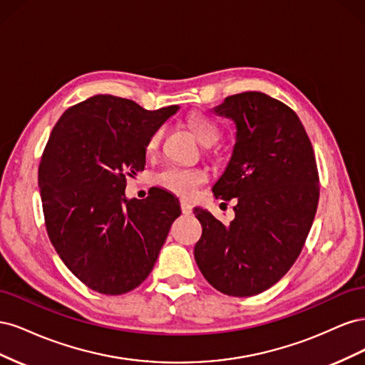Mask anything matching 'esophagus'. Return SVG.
Listing matches in <instances>:
<instances>
[{"mask_svg":"<svg viewBox=\"0 0 365 365\" xmlns=\"http://www.w3.org/2000/svg\"><path fill=\"white\" fill-rule=\"evenodd\" d=\"M180 205H181V212H182V215H190V213H192V210H193V205H192V204H190L189 201H185V200H181Z\"/></svg>","mask_w":365,"mask_h":365,"instance_id":"1","label":"esophagus"}]
</instances>
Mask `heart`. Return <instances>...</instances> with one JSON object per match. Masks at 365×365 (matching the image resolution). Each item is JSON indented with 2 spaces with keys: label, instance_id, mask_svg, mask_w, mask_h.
<instances>
[{
  "label": "heart",
  "instance_id": "1",
  "mask_svg": "<svg viewBox=\"0 0 365 365\" xmlns=\"http://www.w3.org/2000/svg\"><path fill=\"white\" fill-rule=\"evenodd\" d=\"M187 125L190 126L193 134L197 137L202 145L210 146L215 145V143L220 137V128L215 120L204 114H193L187 118ZM164 129L160 126L152 130L146 141V150L149 153L155 152L163 138ZM208 180V175L201 168H185V165L178 164H170L165 165L155 175V182L161 187V189L168 190L173 195H178L181 197H190L193 193L200 189L202 184H205Z\"/></svg>",
  "mask_w": 365,
  "mask_h": 365
}]
</instances>
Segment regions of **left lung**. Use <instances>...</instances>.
Wrapping results in <instances>:
<instances>
[{
  "mask_svg": "<svg viewBox=\"0 0 365 365\" xmlns=\"http://www.w3.org/2000/svg\"><path fill=\"white\" fill-rule=\"evenodd\" d=\"M213 113L236 123V146L216 197H236L230 225L202 208L195 215L202 236L195 260L215 289L257 295L277 283L300 256L318 197L315 153L300 118L259 91L227 97Z\"/></svg>",
  "mask_w": 365,
  "mask_h": 365,
  "instance_id": "left-lung-1",
  "label": "left lung"
}]
</instances>
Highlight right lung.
Masks as SVG:
<instances>
[{
  "instance_id": "obj_1",
  "label": "right lung",
  "mask_w": 365,
  "mask_h": 365,
  "mask_svg": "<svg viewBox=\"0 0 365 365\" xmlns=\"http://www.w3.org/2000/svg\"><path fill=\"white\" fill-rule=\"evenodd\" d=\"M176 111L98 94L70 106L51 130L38 170L46 228L62 262L96 292L120 295L145 282L181 215L158 187L145 200L125 197L128 176L145 169L152 130Z\"/></svg>"
}]
</instances>
